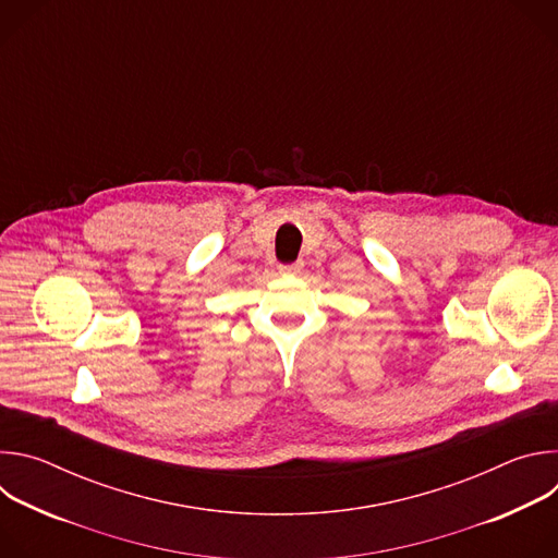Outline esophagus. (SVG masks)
Returning a JSON list of instances; mask_svg holds the SVG:
<instances>
[{"label":"esophagus","instance_id":"esophagus-1","mask_svg":"<svg viewBox=\"0 0 558 558\" xmlns=\"http://www.w3.org/2000/svg\"><path fill=\"white\" fill-rule=\"evenodd\" d=\"M302 263L300 260H295V263H289V265H280V271L282 274H287V276H295V274H300L302 271Z\"/></svg>","mask_w":558,"mask_h":558}]
</instances>
